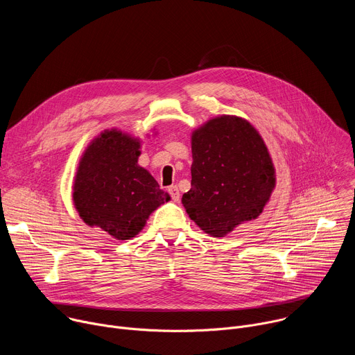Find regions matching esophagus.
<instances>
[{
	"label": "esophagus",
	"instance_id": "34e87169",
	"mask_svg": "<svg viewBox=\"0 0 355 355\" xmlns=\"http://www.w3.org/2000/svg\"><path fill=\"white\" fill-rule=\"evenodd\" d=\"M168 193L171 195V198H173L174 202H180V191H178V187H177V185L168 187Z\"/></svg>",
	"mask_w": 355,
	"mask_h": 355
}]
</instances>
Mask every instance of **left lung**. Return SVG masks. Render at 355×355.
<instances>
[{
    "label": "left lung",
    "mask_w": 355,
    "mask_h": 355,
    "mask_svg": "<svg viewBox=\"0 0 355 355\" xmlns=\"http://www.w3.org/2000/svg\"><path fill=\"white\" fill-rule=\"evenodd\" d=\"M191 144V189L182 195L189 218L214 237L256 219L275 187L274 164L257 129L223 115L193 130Z\"/></svg>",
    "instance_id": "8db88e82"
}]
</instances>
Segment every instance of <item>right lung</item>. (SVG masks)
<instances>
[{"label":"right lung","mask_w":355,"mask_h":355,"mask_svg":"<svg viewBox=\"0 0 355 355\" xmlns=\"http://www.w3.org/2000/svg\"><path fill=\"white\" fill-rule=\"evenodd\" d=\"M140 140L121 130L95 137L78 163L73 200L88 226L101 227L116 240L135 237L170 195L137 164Z\"/></svg>","instance_id":"right-lung-1"}]
</instances>
